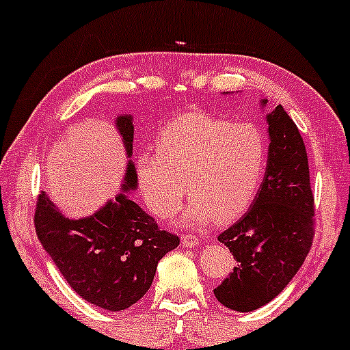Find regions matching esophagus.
<instances>
[{"label":"esophagus","instance_id":"obj_1","mask_svg":"<svg viewBox=\"0 0 350 350\" xmlns=\"http://www.w3.org/2000/svg\"><path fill=\"white\" fill-rule=\"evenodd\" d=\"M181 243L184 247H196V245L201 244V239L198 236H194V234H183Z\"/></svg>","mask_w":350,"mask_h":350}]
</instances>
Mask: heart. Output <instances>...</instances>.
Here are the masks:
<instances>
[{
	"label": "heart",
	"instance_id": "obj_1",
	"mask_svg": "<svg viewBox=\"0 0 350 350\" xmlns=\"http://www.w3.org/2000/svg\"><path fill=\"white\" fill-rule=\"evenodd\" d=\"M157 152H141L136 178L146 206L159 219L181 211L186 221L207 224L239 217L254 202L269 163L266 133L252 122L187 113L161 128Z\"/></svg>",
	"mask_w": 350,
	"mask_h": 350
}]
</instances>
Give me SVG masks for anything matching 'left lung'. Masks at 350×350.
<instances>
[{
    "label": "left lung",
    "instance_id": "left-lung-1",
    "mask_svg": "<svg viewBox=\"0 0 350 350\" xmlns=\"http://www.w3.org/2000/svg\"><path fill=\"white\" fill-rule=\"evenodd\" d=\"M267 124L269 163L259 193L247 213L217 236L237 264L214 295L237 312L259 309L282 293L316 232L304 139L281 105L267 114Z\"/></svg>",
    "mask_w": 350,
    "mask_h": 350
}]
</instances>
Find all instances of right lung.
<instances>
[{
	"instance_id": "right-lung-1",
	"label": "right lung",
	"mask_w": 350,
	"mask_h": 350,
	"mask_svg": "<svg viewBox=\"0 0 350 350\" xmlns=\"http://www.w3.org/2000/svg\"><path fill=\"white\" fill-rule=\"evenodd\" d=\"M116 126L131 157V116H119ZM136 181L129 161L122 193L90 217H64L44 191L38 194L34 211L38 239L69 286L84 301L114 312L148 293L159 259L179 245L176 234L163 231L154 217L126 196Z\"/></svg>"
}]
</instances>
